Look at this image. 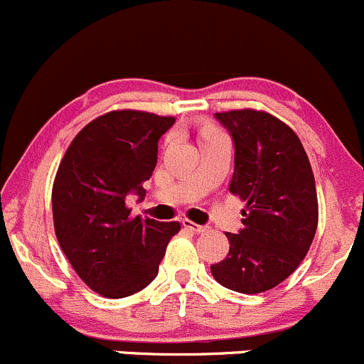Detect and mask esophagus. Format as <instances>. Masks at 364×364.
Instances as JSON below:
<instances>
[{
	"instance_id": "1",
	"label": "esophagus",
	"mask_w": 364,
	"mask_h": 364,
	"mask_svg": "<svg viewBox=\"0 0 364 364\" xmlns=\"http://www.w3.org/2000/svg\"><path fill=\"white\" fill-rule=\"evenodd\" d=\"M181 224L185 225L186 229H192L193 232H208V231H210V228H208V225H199V224H196V222L188 220V218H185Z\"/></svg>"
}]
</instances>
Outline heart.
<instances>
[{
    "label": "heart",
    "mask_w": 364,
    "mask_h": 364,
    "mask_svg": "<svg viewBox=\"0 0 364 364\" xmlns=\"http://www.w3.org/2000/svg\"><path fill=\"white\" fill-rule=\"evenodd\" d=\"M217 128H213V126H206V128H203V132H215ZM200 132V133H203Z\"/></svg>",
    "instance_id": "heart-1"
}]
</instances>
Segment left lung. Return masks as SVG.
Wrapping results in <instances>:
<instances>
[{
  "mask_svg": "<svg viewBox=\"0 0 364 364\" xmlns=\"http://www.w3.org/2000/svg\"><path fill=\"white\" fill-rule=\"evenodd\" d=\"M235 142L229 192L245 200L243 229L225 232L229 254L211 264L215 281L240 294H261L301 264L318 225L315 176L290 126L267 112H218Z\"/></svg>",
  "mask_w": 364,
  "mask_h": 364,
  "instance_id": "8db88e82",
  "label": "left lung"
}]
</instances>
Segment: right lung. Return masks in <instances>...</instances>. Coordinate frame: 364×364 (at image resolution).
Segmentation results:
<instances>
[{"mask_svg": "<svg viewBox=\"0 0 364 364\" xmlns=\"http://www.w3.org/2000/svg\"><path fill=\"white\" fill-rule=\"evenodd\" d=\"M176 122L140 110H114L88 122L63 154L53 183L60 247L90 290L122 299L156 277L179 222L132 217L126 196H146L158 140Z\"/></svg>", "mask_w": 364, "mask_h": 364, "instance_id": "1", "label": "right lung"}]
</instances>
